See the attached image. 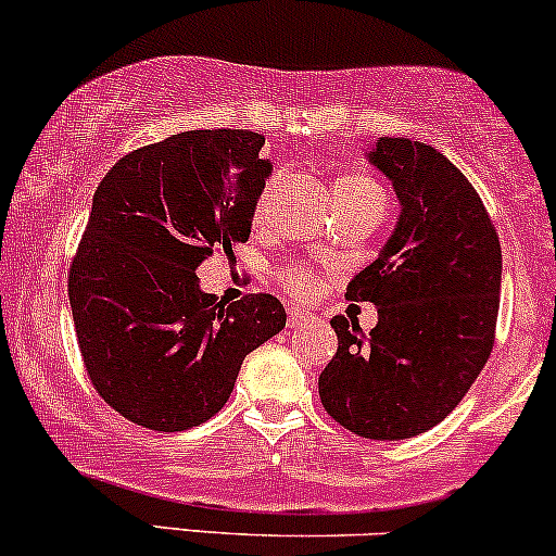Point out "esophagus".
Here are the masks:
<instances>
[{
	"label": "esophagus",
	"instance_id": "esophagus-1",
	"mask_svg": "<svg viewBox=\"0 0 556 556\" xmlns=\"http://www.w3.org/2000/svg\"><path fill=\"white\" fill-rule=\"evenodd\" d=\"M307 324H313L311 313L295 311V307H290V320H287V326H290V329H303V326H307Z\"/></svg>",
	"mask_w": 556,
	"mask_h": 556
}]
</instances>
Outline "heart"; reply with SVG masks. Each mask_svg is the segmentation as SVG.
Instances as JSON below:
<instances>
[{"mask_svg":"<svg viewBox=\"0 0 556 556\" xmlns=\"http://www.w3.org/2000/svg\"><path fill=\"white\" fill-rule=\"evenodd\" d=\"M277 184H279V176H271L256 193V202H253V223L256 225L264 223L266 214H269ZM333 197H337L339 206H344V204H354V202H365V199H383V191H380V186L376 184V180H370L367 176H344L337 180V186H333ZM282 282L300 298L313 295L318 287L316 271L305 264L287 266V269L282 271Z\"/></svg>","mask_w":556,"mask_h":556,"instance_id":"b5f03b06","label":"heart"}]
</instances>
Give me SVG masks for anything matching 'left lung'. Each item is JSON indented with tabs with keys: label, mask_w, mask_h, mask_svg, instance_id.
Listing matches in <instances>:
<instances>
[{
	"label": "left lung",
	"mask_w": 556,
	"mask_h": 556,
	"mask_svg": "<svg viewBox=\"0 0 556 556\" xmlns=\"http://www.w3.org/2000/svg\"><path fill=\"white\" fill-rule=\"evenodd\" d=\"M401 214L383 251L346 287L378 324L333 316L339 350L318 378L324 409L370 440L430 430L458 406L494 346L503 251L479 193L425 142L380 137L367 152Z\"/></svg>",
	"instance_id": "8db88e82"
}]
</instances>
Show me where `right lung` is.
<instances>
[{"instance_id":"obj_1","label":"right lung","mask_w":556,"mask_h":556,"mask_svg":"<svg viewBox=\"0 0 556 556\" xmlns=\"http://www.w3.org/2000/svg\"><path fill=\"white\" fill-rule=\"evenodd\" d=\"M249 129L180 131L139 147L100 180L70 266L77 344L96 391L122 417L180 432L230 399L245 354L285 329L258 292L236 303L202 292L197 269L251 236L271 173Z\"/></svg>"}]
</instances>
